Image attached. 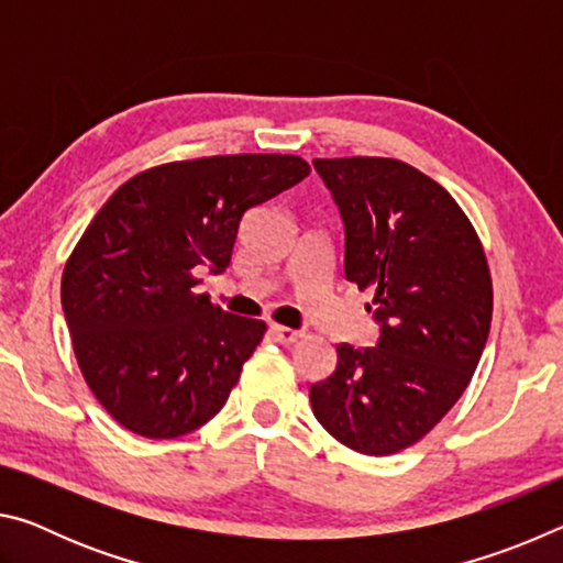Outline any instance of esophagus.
I'll return each instance as SVG.
<instances>
[{
    "label": "esophagus",
    "mask_w": 563,
    "mask_h": 563,
    "mask_svg": "<svg viewBox=\"0 0 563 563\" xmlns=\"http://www.w3.org/2000/svg\"><path fill=\"white\" fill-rule=\"evenodd\" d=\"M271 335L283 342V345H292V342H298L302 338L300 330H292V328H285V325H278V322H271Z\"/></svg>",
    "instance_id": "1"
}]
</instances>
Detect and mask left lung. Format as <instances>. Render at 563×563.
<instances>
[{"label": "left lung", "mask_w": 563, "mask_h": 563, "mask_svg": "<svg viewBox=\"0 0 563 563\" xmlns=\"http://www.w3.org/2000/svg\"><path fill=\"white\" fill-rule=\"evenodd\" d=\"M345 225V278L375 290V347L338 345L310 387L318 422L360 454H395L470 385L492 325L479 235L446 190L397 158H316Z\"/></svg>", "instance_id": "1"}]
</instances>
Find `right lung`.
Instances as JSON below:
<instances>
[{"instance_id": "right-lung-1", "label": "right lung", "mask_w": 563, "mask_h": 563, "mask_svg": "<svg viewBox=\"0 0 563 563\" xmlns=\"http://www.w3.org/2000/svg\"><path fill=\"white\" fill-rule=\"evenodd\" d=\"M308 174L280 154L176 161L129 178L93 216L62 308L81 375L121 427L174 440L221 412L265 322L194 292V271L223 273L245 211Z\"/></svg>"}]
</instances>
